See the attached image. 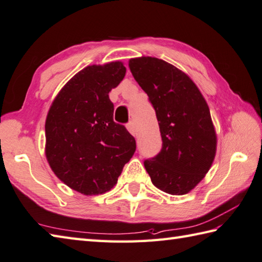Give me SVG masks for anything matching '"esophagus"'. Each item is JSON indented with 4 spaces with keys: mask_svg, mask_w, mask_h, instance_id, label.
I'll return each mask as SVG.
<instances>
[{
    "mask_svg": "<svg viewBox=\"0 0 262 262\" xmlns=\"http://www.w3.org/2000/svg\"><path fill=\"white\" fill-rule=\"evenodd\" d=\"M127 129L129 130L130 134H133L134 136H137V134H138V133H137V127H136L135 122L133 121V120L129 121V122H128V124H127Z\"/></svg>",
    "mask_w": 262,
    "mask_h": 262,
    "instance_id": "obj_1",
    "label": "esophagus"
}]
</instances>
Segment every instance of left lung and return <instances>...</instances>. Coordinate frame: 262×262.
<instances>
[{
  "label": "left lung",
  "instance_id": "8db88e82",
  "mask_svg": "<svg viewBox=\"0 0 262 262\" xmlns=\"http://www.w3.org/2000/svg\"><path fill=\"white\" fill-rule=\"evenodd\" d=\"M135 80L156 110L162 147L145 159L152 184L183 195L195 187L211 167L217 137L206 100L192 79L166 61L143 56L129 60Z\"/></svg>",
  "mask_w": 262,
  "mask_h": 262
}]
</instances>
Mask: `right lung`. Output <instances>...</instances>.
<instances>
[{"instance_id": "right-lung-1", "label": "right lung", "mask_w": 262, "mask_h": 262, "mask_svg": "<svg viewBox=\"0 0 262 262\" xmlns=\"http://www.w3.org/2000/svg\"><path fill=\"white\" fill-rule=\"evenodd\" d=\"M121 62L89 66L60 91L45 122V153L54 173L75 191L97 195L114 187L136 150L114 121L109 92L124 79Z\"/></svg>"}]
</instances>
